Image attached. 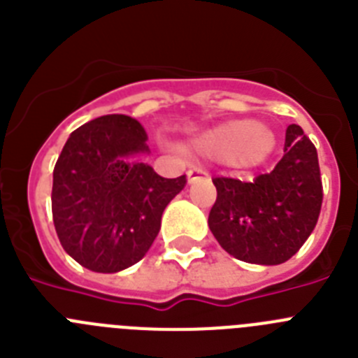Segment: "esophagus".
<instances>
[{
    "mask_svg": "<svg viewBox=\"0 0 358 358\" xmlns=\"http://www.w3.org/2000/svg\"><path fill=\"white\" fill-rule=\"evenodd\" d=\"M186 177H188V182H194L197 181V179H204V177H208V172L202 169H189L188 172H186Z\"/></svg>",
    "mask_w": 358,
    "mask_h": 358,
    "instance_id": "obj_1",
    "label": "esophagus"
}]
</instances>
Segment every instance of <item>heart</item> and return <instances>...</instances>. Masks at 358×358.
I'll use <instances>...</instances> for the list:
<instances>
[{"instance_id":"obj_1","label":"heart","mask_w":358,"mask_h":358,"mask_svg":"<svg viewBox=\"0 0 358 358\" xmlns=\"http://www.w3.org/2000/svg\"><path fill=\"white\" fill-rule=\"evenodd\" d=\"M195 147L202 156L235 169H255L273 152L274 134L256 122H227L202 134Z\"/></svg>"}]
</instances>
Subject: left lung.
Listing matches in <instances>:
<instances>
[{
	"label": "left lung",
	"mask_w": 358,
	"mask_h": 358,
	"mask_svg": "<svg viewBox=\"0 0 358 358\" xmlns=\"http://www.w3.org/2000/svg\"><path fill=\"white\" fill-rule=\"evenodd\" d=\"M217 201L208 224L224 251L248 264L290 260L317 224L322 182L317 150L299 125H289L285 154L273 172L243 182L215 177Z\"/></svg>",
	"instance_id": "1"
}]
</instances>
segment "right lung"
<instances>
[{"instance_id": "obj_1", "label": "right lung", "mask_w": 358, "mask_h": 358, "mask_svg": "<svg viewBox=\"0 0 358 358\" xmlns=\"http://www.w3.org/2000/svg\"><path fill=\"white\" fill-rule=\"evenodd\" d=\"M147 132L138 120L106 115L73 131L53 169L52 213L64 251L94 273H118L147 255L161 215L186 185L145 163Z\"/></svg>"}]
</instances>
